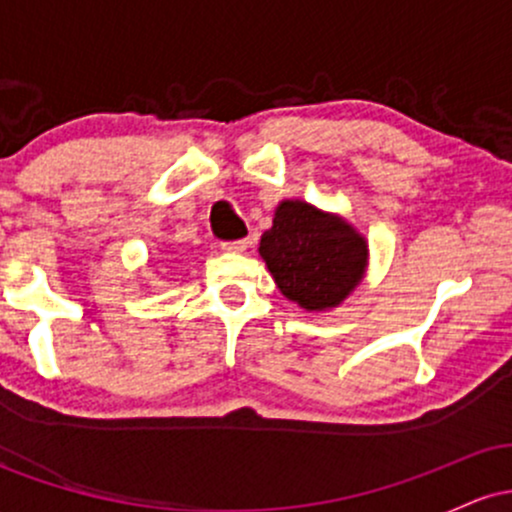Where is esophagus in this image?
Returning a JSON list of instances; mask_svg holds the SVG:
<instances>
[{
  "mask_svg": "<svg viewBox=\"0 0 512 512\" xmlns=\"http://www.w3.org/2000/svg\"><path fill=\"white\" fill-rule=\"evenodd\" d=\"M248 248H250V238L233 240V243H223V245H221L223 252H245Z\"/></svg>",
  "mask_w": 512,
  "mask_h": 512,
  "instance_id": "1",
  "label": "esophagus"
}]
</instances>
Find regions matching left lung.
Segmentation results:
<instances>
[{
  "label": "left lung",
  "mask_w": 512,
  "mask_h": 512,
  "mask_svg": "<svg viewBox=\"0 0 512 512\" xmlns=\"http://www.w3.org/2000/svg\"><path fill=\"white\" fill-rule=\"evenodd\" d=\"M260 255L279 291L310 313L339 308L368 272V240L354 223L303 199H284Z\"/></svg>",
  "instance_id": "8db88e82"
}]
</instances>
